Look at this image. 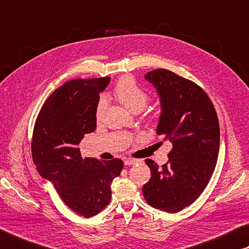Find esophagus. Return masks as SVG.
Returning a JSON list of instances; mask_svg holds the SVG:
<instances>
[{
  "instance_id": "34e87169",
  "label": "esophagus",
  "mask_w": 249,
  "mask_h": 249,
  "mask_svg": "<svg viewBox=\"0 0 249 249\" xmlns=\"http://www.w3.org/2000/svg\"><path fill=\"white\" fill-rule=\"evenodd\" d=\"M137 162H138V160H136V159H125L124 164L125 165H133L135 163H137Z\"/></svg>"
}]
</instances>
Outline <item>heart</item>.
Returning <instances> with one entry per match:
<instances>
[{
    "instance_id": "heart-1",
    "label": "heart",
    "mask_w": 249,
    "mask_h": 249,
    "mask_svg": "<svg viewBox=\"0 0 249 249\" xmlns=\"http://www.w3.org/2000/svg\"><path fill=\"white\" fill-rule=\"evenodd\" d=\"M115 97L122 105H124L130 111H140L146 106L148 101V94L130 76H125L121 78L115 86ZM107 107V99L101 97L98 102L96 115L101 117Z\"/></svg>"
}]
</instances>
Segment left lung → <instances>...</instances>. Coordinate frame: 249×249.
<instances>
[{
  "label": "left lung",
  "instance_id": "1",
  "mask_svg": "<svg viewBox=\"0 0 249 249\" xmlns=\"http://www.w3.org/2000/svg\"><path fill=\"white\" fill-rule=\"evenodd\" d=\"M144 79L159 97L157 134L172 142L173 148L161 168L144 160L151 178L142 194L151 207L175 213L199 197L213 173L220 147L218 115L199 86L173 71L155 70Z\"/></svg>",
  "mask_w": 249,
  "mask_h": 249
}]
</instances>
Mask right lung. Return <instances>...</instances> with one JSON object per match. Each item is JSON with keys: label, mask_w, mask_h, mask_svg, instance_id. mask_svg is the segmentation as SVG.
Instances as JSON below:
<instances>
[{"label": "right lung", "mask_w": 249, "mask_h": 249, "mask_svg": "<svg viewBox=\"0 0 249 249\" xmlns=\"http://www.w3.org/2000/svg\"><path fill=\"white\" fill-rule=\"evenodd\" d=\"M111 78L74 79L60 86L44 103L34 128L33 160L70 209L85 218L111 200V184L123 161L81 158L78 144L97 127L99 98Z\"/></svg>", "instance_id": "obj_1"}]
</instances>
